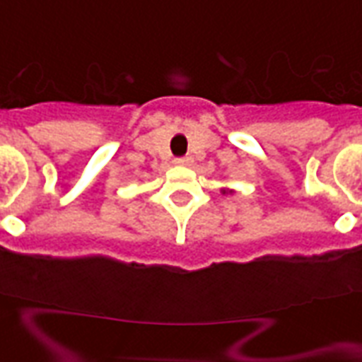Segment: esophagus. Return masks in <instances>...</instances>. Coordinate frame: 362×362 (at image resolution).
<instances>
[{
	"label": "esophagus",
	"instance_id": "obj_1",
	"mask_svg": "<svg viewBox=\"0 0 362 362\" xmlns=\"http://www.w3.org/2000/svg\"><path fill=\"white\" fill-rule=\"evenodd\" d=\"M175 163H176V165H189L191 158H187V156H182V158H175Z\"/></svg>",
	"mask_w": 362,
	"mask_h": 362
}]
</instances>
